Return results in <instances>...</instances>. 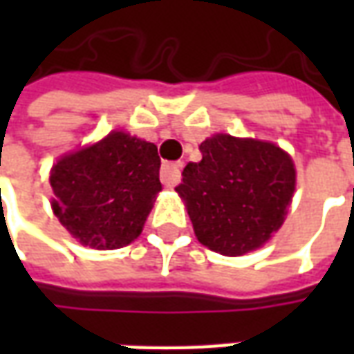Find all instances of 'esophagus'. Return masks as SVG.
Instances as JSON below:
<instances>
[{"label":"esophagus","mask_w":354,"mask_h":354,"mask_svg":"<svg viewBox=\"0 0 354 354\" xmlns=\"http://www.w3.org/2000/svg\"><path fill=\"white\" fill-rule=\"evenodd\" d=\"M182 176V162H165L161 167V182L167 187H174Z\"/></svg>","instance_id":"34e87169"}]
</instances>
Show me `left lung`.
I'll list each match as a JSON object with an SVG mask.
<instances>
[{"label":"left lung","instance_id":"1","mask_svg":"<svg viewBox=\"0 0 354 354\" xmlns=\"http://www.w3.org/2000/svg\"><path fill=\"white\" fill-rule=\"evenodd\" d=\"M176 192L199 243L223 256L258 248L284 222L296 187L288 153L260 140L216 134L199 146Z\"/></svg>","mask_w":354,"mask_h":354}]
</instances>
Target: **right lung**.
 <instances>
[{"instance_id":"add662e5","label":"right lung","mask_w":354,"mask_h":354,"mask_svg":"<svg viewBox=\"0 0 354 354\" xmlns=\"http://www.w3.org/2000/svg\"><path fill=\"white\" fill-rule=\"evenodd\" d=\"M159 169L155 144L111 132L53 167V210L81 245L98 250L131 245L161 192Z\"/></svg>"}]
</instances>
